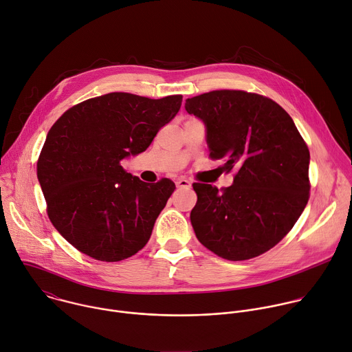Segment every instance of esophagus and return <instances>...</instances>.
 I'll use <instances>...</instances> for the list:
<instances>
[{"mask_svg": "<svg viewBox=\"0 0 352 352\" xmlns=\"http://www.w3.org/2000/svg\"><path fill=\"white\" fill-rule=\"evenodd\" d=\"M175 185H177V188H189L190 182L188 179H185V178H178L175 181Z\"/></svg>", "mask_w": 352, "mask_h": 352, "instance_id": "34e87169", "label": "esophagus"}]
</instances>
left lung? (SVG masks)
Here are the masks:
<instances>
[{"instance_id":"left-lung-1","label":"left lung","mask_w":352,"mask_h":352,"mask_svg":"<svg viewBox=\"0 0 352 352\" xmlns=\"http://www.w3.org/2000/svg\"><path fill=\"white\" fill-rule=\"evenodd\" d=\"M205 124L212 159L236 168L231 186L193 184L190 224L199 242L227 261L256 258L277 245L309 199V150L292 118L273 100L242 90L188 98Z\"/></svg>"}]
</instances>
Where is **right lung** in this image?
Returning <instances> with one entry per match:
<instances>
[{
  "label": "right lung",
  "mask_w": 352,
  "mask_h": 352,
  "mask_svg": "<svg viewBox=\"0 0 352 352\" xmlns=\"http://www.w3.org/2000/svg\"><path fill=\"white\" fill-rule=\"evenodd\" d=\"M181 103V94L109 93L74 106L48 131L37 178L50 220L82 254L120 262L147 243L175 184L143 182L121 162L144 152Z\"/></svg>",
  "instance_id": "1"
}]
</instances>
